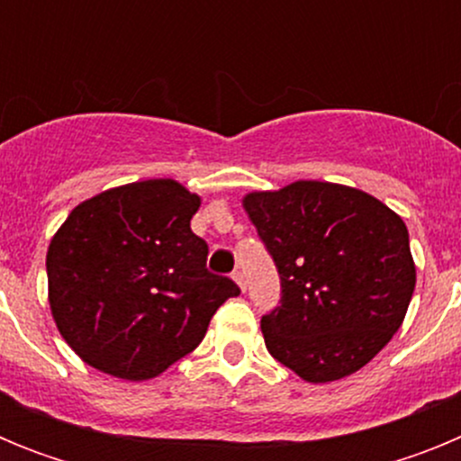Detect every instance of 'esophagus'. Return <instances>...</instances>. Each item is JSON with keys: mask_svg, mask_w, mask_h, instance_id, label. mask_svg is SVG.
<instances>
[{"mask_svg": "<svg viewBox=\"0 0 461 461\" xmlns=\"http://www.w3.org/2000/svg\"><path fill=\"white\" fill-rule=\"evenodd\" d=\"M233 279H235V284H238V286L240 288H242V291H244V288H247V281H244V275H242V272H233Z\"/></svg>", "mask_w": 461, "mask_h": 461, "instance_id": "34e87169", "label": "esophagus"}]
</instances>
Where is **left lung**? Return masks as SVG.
<instances>
[{"label": "left lung", "mask_w": 461, "mask_h": 461, "mask_svg": "<svg viewBox=\"0 0 461 461\" xmlns=\"http://www.w3.org/2000/svg\"><path fill=\"white\" fill-rule=\"evenodd\" d=\"M242 207L281 279V307L260 319L270 356L307 383L365 367L413 297L402 217L365 191L319 180L251 191Z\"/></svg>", "instance_id": "1"}]
</instances>
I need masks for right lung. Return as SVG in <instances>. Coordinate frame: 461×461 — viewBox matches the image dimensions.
Listing matches in <instances>:
<instances>
[{
    "mask_svg": "<svg viewBox=\"0 0 461 461\" xmlns=\"http://www.w3.org/2000/svg\"><path fill=\"white\" fill-rule=\"evenodd\" d=\"M201 195L175 180L101 191L71 210L46 256L48 303L83 362L148 381L201 344L233 279L207 272L191 230Z\"/></svg>",
    "mask_w": 461,
    "mask_h": 461,
    "instance_id": "add662e5",
    "label": "right lung"
}]
</instances>
